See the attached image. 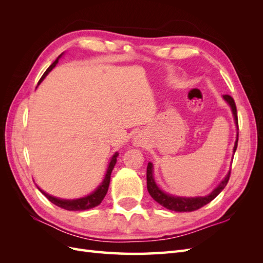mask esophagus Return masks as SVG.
<instances>
[{
    "label": "esophagus",
    "mask_w": 263,
    "mask_h": 263,
    "mask_svg": "<svg viewBox=\"0 0 263 263\" xmlns=\"http://www.w3.org/2000/svg\"><path fill=\"white\" fill-rule=\"evenodd\" d=\"M138 142H139V141H136V144H138Z\"/></svg>",
    "instance_id": "1"
}]
</instances>
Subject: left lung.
Instances as JSON below:
<instances>
[{"label":"left lung","instance_id":"left-lung-1","mask_svg":"<svg viewBox=\"0 0 263 263\" xmlns=\"http://www.w3.org/2000/svg\"><path fill=\"white\" fill-rule=\"evenodd\" d=\"M222 98H224V100L229 104L230 108H232L235 123H236V126L238 128V117H237V108H236L235 101L228 94L222 95ZM237 145H238V133H237V138H236V142L234 146V154L237 149ZM229 177H230V171L227 173L225 179L219 183V185L215 189L211 194L206 195V196H198V197L173 196L170 194H166L165 192H163V191H161L158 187V185L155 182V179H154L153 163L149 162L148 166H147V190H148L149 194L151 195V197H153L157 203L162 205L165 209H168L170 211H174V212H193V211H196L198 209L203 208L204 205L209 204L210 202H212L214 198L216 197L221 192V191L225 189V186L227 185V183L229 181Z\"/></svg>","mask_w":263,"mask_h":263}]
</instances>
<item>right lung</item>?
<instances>
[{
  "instance_id": "obj_1",
  "label": "right lung",
  "mask_w": 263,
  "mask_h": 263,
  "mask_svg": "<svg viewBox=\"0 0 263 263\" xmlns=\"http://www.w3.org/2000/svg\"><path fill=\"white\" fill-rule=\"evenodd\" d=\"M61 55H62V53L51 63V66L45 71V73L41 78V80H39L38 84L41 83L44 80V79L46 78V76L48 74L50 71L55 67V65H57V63H58L59 58L61 57ZM117 156H118V153H115V155L112 157V159H110V162L108 164V168H107V171H106V174H105V178H104V180H103V182L101 183V184L99 185V187L95 190L94 192H92L90 195H87V196H84V197H81V198H77V200H61V198H58V197H54V196H51L49 194H47L46 192H44L43 190H41L38 186L37 187L39 189V191H41V192L47 198H48V200L51 203H53L54 205H57L58 208H61L63 210H67V211H85V210L93 209V208H95V206H98V205L101 204V202L103 201V198L105 197V195L107 193L109 181H110V173H112V171L114 169V165L116 164Z\"/></svg>"
}]
</instances>
